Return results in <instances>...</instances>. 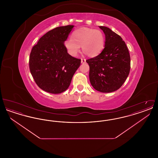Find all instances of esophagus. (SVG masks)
I'll use <instances>...</instances> for the list:
<instances>
[{
	"label": "esophagus",
	"mask_w": 158,
	"mask_h": 158,
	"mask_svg": "<svg viewBox=\"0 0 158 158\" xmlns=\"http://www.w3.org/2000/svg\"><path fill=\"white\" fill-rule=\"evenodd\" d=\"M86 62V59H81V63H85Z\"/></svg>",
	"instance_id": "obj_1"
}]
</instances>
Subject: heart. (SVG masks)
Returning <instances> with one entry per match:
<instances>
[{"mask_svg": "<svg viewBox=\"0 0 158 158\" xmlns=\"http://www.w3.org/2000/svg\"><path fill=\"white\" fill-rule=\"evenodd\" d=\"M105 37L101 31L89 28H82L73 32L72 38H68L64 46L68 53L75 56L81 46L83 52L90 57L101 53L105 47Z\"/></svg>", "mask_w": 158, "mask_h": 158, "instance_id": "heart-1", "label": "heart"}]
</instances>
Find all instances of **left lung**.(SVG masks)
<instances>
[{"instance_id":"left-lung-1","label":"left lung","mask_w":158,"mask_h":158,"mask_svg":"<svg viewBox=\"0 0 158 158\" xmlns=\"http://www.w3.org/2000/svg\"><path fill=\"white\" fill-rule=\"evenodd\" d=\"M105 35V48L97 56L86 60L89 80L95 89L108 93L118 89L130 70V56L122 38L109 28L99 27Z\"/></svg>"}]
</instances>
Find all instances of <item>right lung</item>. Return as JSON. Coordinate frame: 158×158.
Masks as SVG:
<instances>
[{
  "instance_id": "right-lung-1",
  "label": "right lung",
  "mask_w": 158,
  "mask_h": 158,
  "mask_svg": "<svg viewBox=\"0 0 158 158\" xmlns=\"http://www.w3.org/2000/svg\"><path fill=\"white\" fill-rule=\"evenodd\" d=\"M73 25L49 31L33 46L30 56L31 73L41 89L60 94L69 88L81 60L68 53L64 43Z\"/></svg>"
}]
</instances>
